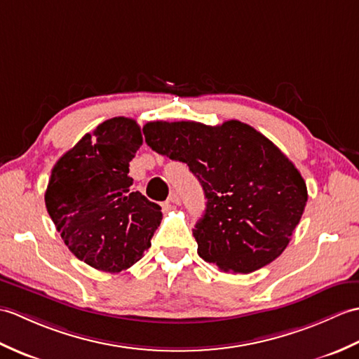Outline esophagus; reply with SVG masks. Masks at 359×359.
<instances>
[{
	"mask_svg": "<svg viewBox=\"0 0 359 359\" xmlns=\"http://www.w3.org/2000/svg\"><path fill=\"white\" fill-rule=\"evenodd\" d=\"M169 203H172V204H175V205H180V204H181V198H180V195H178L177 192L170 194V196H169Z\"/></svg>",
	"mask_w": 359,
	"mask_h": 359,
	"instance_id": "1",
	"label": "esophagus"
}]
</instances>
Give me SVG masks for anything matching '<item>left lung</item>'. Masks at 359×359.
Instances as JSON below:
<instances>
[{"instance_id": "1", "label": "left lung", "mask_w": 359, "mask_h": 359, "mask_svg": "<svg viewBox=\"0 0 359 359\" xmlns=\"http://www.w3.org/2000/svg\"><path fill=\"white\" fill-rule=\"evenodd\" d=\"M156 154L186 163L205 195L194 236L198 255L222 272L250 273L289 245L307 203L306 181L264 135L236 119L221 126L152 121Z\"/></svg>"}]
</instances>
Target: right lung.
<instances>
[{
    "instance_id": "right-lung-1",
    "label": "right lung",
    "mask_w": 359,
    "mask_h": 359,
    "mask_svg": "<svg viewBox=\"0 0 359 359\" xmlns=\"http://www.w3.org/2000/svg\"><path fill=\"white\" fill-rule=\"evenodd\" d=\"M141 144L137 121L116 116L86 133L52 169L47 212L69 250L102 272L140 261L163 219L161 207L133 192L129 163Z\"/></svg>"
}]
</instances>
